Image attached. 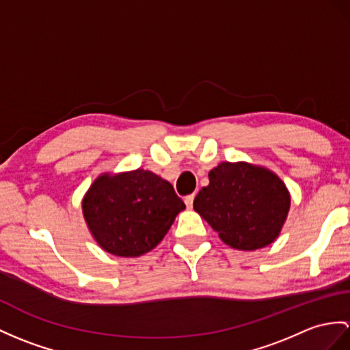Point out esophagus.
I'll return each mask as SVG.
<instances>
[{"label": "esophagus", "instance_id": "34e87169", "mask_svg": "<svg viewBox=\"0 0 350 350\" xmlns=\"http://www.w3.org/2000/svg\"><path fill=\"white\" fill-rule=\"evenodd\" d=\"M184 202H185V204H187V208H191V206H193V202H194V194L187 196V198L184 199Z\"/></svg>", "mask_w": 350, "mask_h": 350}]
</instances>
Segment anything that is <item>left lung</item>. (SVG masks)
I'll list each match as a JSON object with an SVG mask.
<instances>
[{
    "instance_id": "8db88e82",
    "label": "left lung",
    "mask_w": 350,
    "mask_h": 350,
    "mask_svg": "<svg viewBox=\"0 0 350 350\" xmlns=\"http://www.w3.org/2000/svg\"><path fill=\"white\" fill-rule=\"evenodd\" d=\"M208 176L209 185L196 196L193 208L221 241L255 251L278 239L291 196L275 172L248 161H223Z\"/></svg>"
}]
</instances>
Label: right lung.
I'll use <instances>...</instances> for the list:
<instances>
[{
	"label": "right lung",
	"instance_id": "obj_1",
	"mask_svg": "<svg viewBox=\"0 0 350 350\" xmlns=\"http://www.w3.org/2000/svg\"><path fill=\"white\" fill-rule=\"evenodd\" d=\"M88 228L102 250L141 257L163 241L185 209L174 187L151 170L102 174L81 202Z\"/></svg>",
	"mask_w": 350,
	"mask_h": 350
}]
</instances>
